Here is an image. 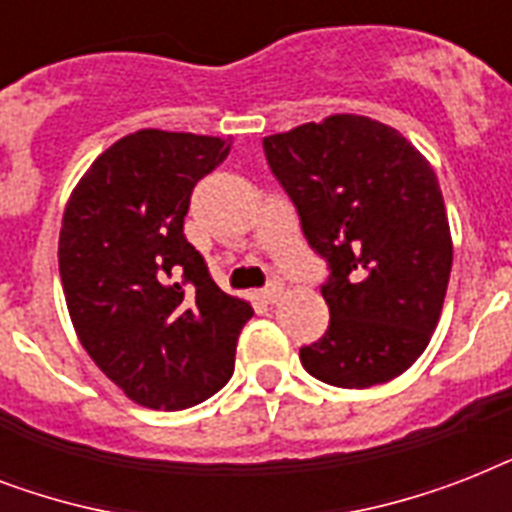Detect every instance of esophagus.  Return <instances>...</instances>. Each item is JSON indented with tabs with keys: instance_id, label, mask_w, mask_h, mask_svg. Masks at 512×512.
<instances>
[{
	"instance_id": "34e87169",
	"label": "esophagus",
	"mask_w": 512,
	"mask_h": 512,
	"mask_svg": "<svg viewBox=\"0 0 512 512\" xmlns=\"http://www.w3.org/2000/svg\"><path fill=\"white\" fill-rule=\"evenodd\" d=\"M281 292H284V284H281L279 279H273L271 284H268V287H265L263 292H260V297H263L265 303H276V300H279V297H281Z\"/></svg>"
}]
</instances>
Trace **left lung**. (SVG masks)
I'll return each mask as SVG.
<instances>
[{
  "label": "left lung",
  "instance_id": "1",
  "mask_svg": "<svg viewBox=\"0 0 512 512\" xmlns=\"http://www.w3.org/2000/svg\"><path fill=\"white\" fill-rule=\"evenodd\" d=\"M311 249L329 265V329L300 348L305 372L372 388L428 348L452 273L436 172L388 124L335 114L263 140Z\"/></svg>",
  "mask_w": 512,
  "mask_h": 512
}]
</instances>
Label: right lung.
Here are the masks:
<instances>
[{
    "label": "right lung",
    "instance_id": "add662e5",
    "mask_svg": "<svg viewBox=\"0 0 512 512\" xmlns=\"http://www.w3.org/2000/svg\"><path fill=\"white\" fill-rule=\"evenodd\" d=\"M231 140L138 130L92 162L63 212L58 263L76 335L108 380L177 412L231 380L252 305L225 295L183 220Z\"/></svg>",
    "mask_w": 512,
    "mask_h": 512
}]
</instances>
